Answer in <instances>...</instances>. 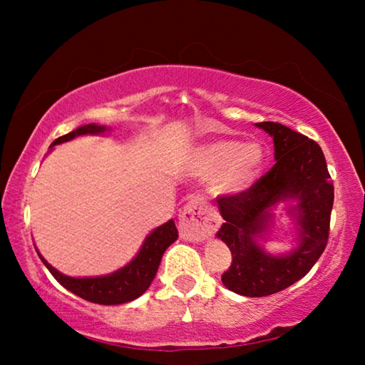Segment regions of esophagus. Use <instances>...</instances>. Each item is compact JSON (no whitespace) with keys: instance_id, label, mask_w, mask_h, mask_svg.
Listing matches in <instances>:
<instances>
[{"instance_id":"esophagus-1","label":"esophagus","mask_w":365,"mask_h":365,"mask_svg":"<svg viewBox=\"0 0 365 365\" xmlns=\"http://www.w3.org/2000/svg\"><path fill=\"white\" fill-rule=\"evenodd\" d=\"M220 227V215L209 209L201 196L191 195L183 211L178 215V230L180 237L190 242H200Z\"/></svg>"}]
</instances>
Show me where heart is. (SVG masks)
I'll return each mask as SVG.
<instances>
[{"label":"heart","mask_w":365,"mask_h":365,"mask_svg":"<svg viewBox=\"0 0 365 365\" xmlns=\"http://www.w3.org/2000/svg\"><path fill=\"white\" fill-rule=\"evenodd\" d=\"M264 164L262 146L256 141L215 140L197 151L195 172L201 177H217L220 193H238L256 180Z\"/></svg>","instance_id":"1"}]
</instances>
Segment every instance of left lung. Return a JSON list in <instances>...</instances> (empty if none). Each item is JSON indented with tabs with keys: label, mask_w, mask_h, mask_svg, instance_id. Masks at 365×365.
<instances>
[{
	"label": "left lung",
	"mask_w": 365,
	"mask_h": 365,
	"mask_svg": "<svg viewBox=\"0 0 365 365\" xmlns=\"http://www.w3.org/2000/svg\"><path fill=\"white\" fill-rule=\"evenodd\" d=\"M256 125L274 137L275 164L250 188L215 197L225 220L217 237L232 251L222 283L251 298L279 293L312 269L329 243L335 196L322 148L316 141L279 122ZM282 197H299L302 243L292 255L275 258L265 255L254 238L264 230L267 209Z\"/></svg>",
	"instance_id": "obj_1"
}]
</instances>
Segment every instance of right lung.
Masks as SVG:
<instances>
[{
    "instance_id": "obj_1",
    "label": "right lung",
    "mask_w": 365,
    "mask_h": 365,
    "mask_svg": "<svg viewBox=\"0 0 365 365\" xmlns=\"http://www.w3.org/2000/svg\"><path fill=\"white\" fill-rule=\"evenodd\" d=\"M104 130H106L104 125L90 123V125L78 127L77 130H72L71 133L56 138L51 143V146L64 143V141L76 138L78 135L103 133ZM177 237L178 232L174 220H169L168 224L156 228L145 240L137 257L130 264H127L125 267L114 272V274L106 277H95V279H72V277L63 275L61 272L51 267L41 257V255L38 256L43 264L46 265V269L51 272L54 279L73 294H77L80 298L90 302H96V304H123V302L133 301L146 292L148 287L151 285L154 275H156L164 251L175 242Z\"/></svg>"
}]
</instances>
